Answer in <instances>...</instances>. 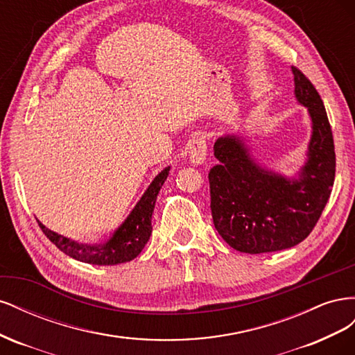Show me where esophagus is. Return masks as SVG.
Returning a JSON list of instances; mask_svg holds the SVG:
<instances>
[{"label": "esophagus", "instance_id": "34e87169", "mask_svg": "<svg viewBox=\"0 0 355 355\" xmlns=\"http://www.w3.org/2000/svg\"><path fill=\"white\" fill-rule=\"evenodd\" d=\"M188 153L191 164L198 166L206 161L207 157V144L202 136H194L188 142Z\"/></svg>", "mask_w": 355, "mask_h": 355}]
</instances>
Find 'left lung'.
<instances>
[{
	"mask_svg": "<svg viewBox=\"0 0 355 355\" xmlns=\"http://www.w3.org/2000/svg\"><path fill=\"white\" fill-rule=\"evenodd\" d=\"M295 96L308 108L313 133L297 178L262 167L237 135L214 142L219 163L210 168V209L214 228L232 249L268 253L304 241L323 213L335 182L336 157L326 108L305 75L292 67Z\"/></svg>",
	"mask_w": 355,
	"mask_h": 355,
	"instance_id": "obj_1",
	"label": "left lung"
}]
</instances>
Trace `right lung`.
Here are the masks:
<instances>
[{"mask_svg":"<svg viewBox=\"0 0 355 355\" xmlns=\"http://www.w3.org/2000/svg\"><path fill=\"white\" fill-rule=\"evenodd\" d=\"M168 170L170 167H166L159 171L151 182V185L144 192L142 198L137 201L135 209L121 223V227H118V230L111 235V239L103 244L90 245L77 243L50 231L38 220L40 228L59 250L71 256L72 259L92 265H118L130 262L142 252L149 237H151L153 211L158 192L168 176Z\"/></svg>","mask_w":355,"mask_h":355,"instance_id":"1","label":"right lung"}]
</instances>
